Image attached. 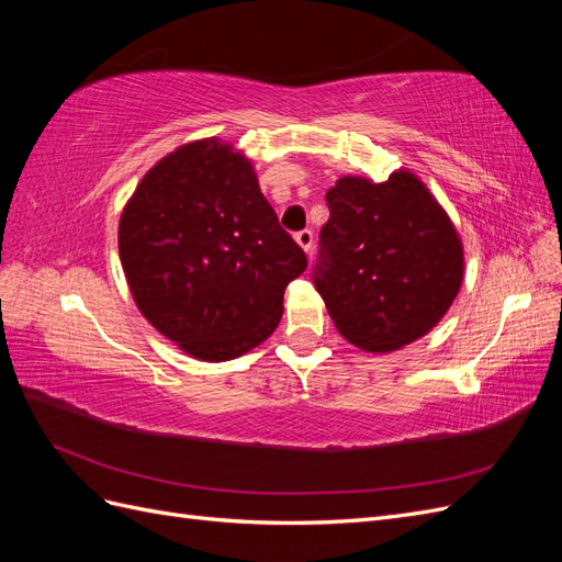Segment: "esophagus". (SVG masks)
Segmentation results:
<instances>
[{"instance_id":"34e87169","label":"esophagus","mask_w":562,"mask_h":562,"mask_svg":"<svg viewBox=\"0 0 562 562\" xmlns=\"http://www.w3.org/2000/svg\"><path fill=\"white\" fill-rule=\"evenodd\" d=\"M295 241L300 244V248L302 250H312V246H314V232L312 229H302V232H297L295 234Z\"/></svg>"}]
</instances>
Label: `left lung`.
Here are the masks:
<instances>
[{"instance_id":"8db88e82","label":"left lung","mask_w":562,"mask_h":562,"mask_svg":"<svg viewBox=\"0 0 562 562\" xmlns=\"http://www.w3.org/2000/svg\"><path fill=\"white\" fill-rule=\"evenodd\" d=\"M314 285L345 339L394 351L446 316L464 279L454 225L424 182L339 178L328 194Z\"/></svg>"}]
</instances>
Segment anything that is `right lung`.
<instances>
[{
  "label": "right lung",
  "instance_id": "1",
  "mask_svg": "<svg viewBox=\"0 0 562 562\" xmlns=\"http://www.w3.org/2000/svg\"><path fill=\"white\" fill-rule=\"evenodd\" d=\"M119 258L143 316L201 361L265 342L307 269L250 161L215 138L149 168L122 213Z\"/></svg>",
  "mask_w": 562,
  "mask_h": 562
}]
</instances>
